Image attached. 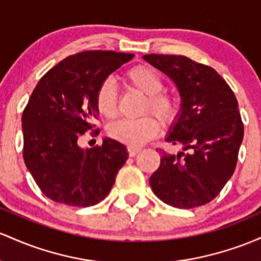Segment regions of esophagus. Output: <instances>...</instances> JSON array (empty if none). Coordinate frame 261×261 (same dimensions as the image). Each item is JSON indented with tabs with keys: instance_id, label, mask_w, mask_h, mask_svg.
<instances>
[{
	"instance_id": "1",
	"label": "esophagus",
	"mask_w": 261,
	"mask_h": 261,
	"mask_svg": "<svg viewBox=\"0 0 261 261\" xmlns=\"http://www.w3.org/2000/svg\"><path fill=\"white\" fill-rule=\"evenodd\" d=\"M139 151H140L139 148H134V146H129V148H128V153H129V156H132V158L136 156Z\"/></svg>"
}]
</instances>
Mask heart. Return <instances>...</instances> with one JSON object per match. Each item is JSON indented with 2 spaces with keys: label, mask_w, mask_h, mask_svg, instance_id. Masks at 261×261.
<instances>
[{
  "label": "heart",
  "mask_w": 261,
  "mask_h": 261,
  "mask_svg": "<svg viewBox=\"0 0 261 261\" xmlns=\"http://www.w3.org/2000/svg\"><path fill=\"white\" fill-rule=\"evenodd\" d=\"M123 80L132 89L145 96L144 111L150 110L164 122L174 119L177 113L175 98L166 92H160L164 87L160 75L148 65L134 66L123 75ZM97 112L106 118H112L117 111V93L111 80L99 84L95 95ZM160 124L153 116L140 118L117 119L108 125V134L113 139L130 146H140L151 139L159 132Z\"/></svg>",
  "instance_id": "b5f03b06"
}]
</instances>
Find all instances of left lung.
Masks as SVG:
<instances>
[{
    "mask_svg": "<svg viewBox=\"0 0 261 261\" xmlns=\"http://www.w3.org/2000/svg\"><path fill=\"white\" fill-rule=\"evenodd\" d=\"M143 59L171 79L181 98L165 140L182 151H163L159 169L149 178L151 190L176 208L208 203L236 170L244 136L238 101L212 67L182 55L146 54Z\"/></svg>",
    "mask_w": 261,
    "mask_h": 261,
    "instance_id": "obj_1",
    "label": "left lung"
}]
</instances>
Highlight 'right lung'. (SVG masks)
Segmentation results:
<instances>
[{
	"mask_svg": "<svg viewBox=\"0 0 261 261\" xmlns=\"http://www.w3.org/2000/svg\"><path fill=\"white\" fill-rule=\"evenodd\" d=\"M133 57L103 50L77 53L49 70L32 92L22 116L23 159L50 200L90 207L110 194L128 159L127 148L103 138L101 146L85 149L79 140L99 115L95 106L99 84Z\"/></svg>",
	"mask_w": 261,
	"mask_h": 261,
	"instance_id": "add662e5",
	"label": "right lung"
}]
</instances>
